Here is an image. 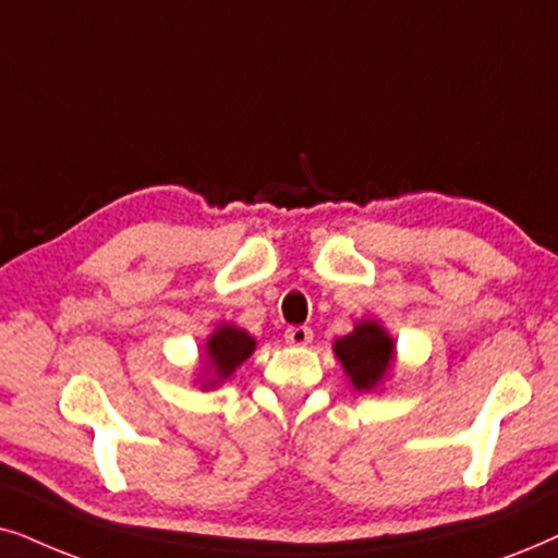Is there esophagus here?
Wrapping results in <instances>:
<instances>
[{"mask_svg":"<svg viewBox=\"0 0 558 558\" xmlns=\"http://www.w3.org/2000/svg\"><path fill=\"white\" fill-rule=\"evenodd\" d=\"M311 339H314V331L308 326H291V329H286V341L293 347H306L311 344Z\"/></svg>","mask_w":558,"mask_h":558,"instance_id":"34e87169","label":"esophagus"}]
</instances>
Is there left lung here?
Masks as SVG:
<instances>
[{"label": "left lung", "mask_w": 558, "mask_h": 558, "mask_svg": "<svg viewBox=\"0 0 558 558\" xmlns=\"http://www.w3.org/2000/svg\"><path fill=\"white\" fill-rule=\"evenodd\" d=\"M333 354L339 356L354 390L373 392L396 362V341L380 324L365 318L352 333L333 341Z\"/></svg>", "instance_id": "obj_1"}]
</instances>
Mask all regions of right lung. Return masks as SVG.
Listing matches in <instances>:
<instances>
[{"label":"right lung","mask_w":558,"mask_h":558,"mask_svg":"<svg viewBox=\"0 0 558 558\" xmlns=\"http://www.w3.org/2000/svg\"><path fill=\"white\" fill-rule=\"evenodd\" d=\"M255 352V339L240 326L219 324L206 341V373H211L202 388H214V385L225 383L250 354Z\"/></svg>","instance_id":"right-lung-1"}]
</instances>
